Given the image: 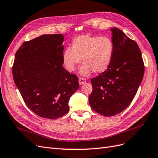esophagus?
<instances>
[{
    "mask_svg": "<svg viewBox=\"0 0 158 158\" xmlns=\"http://www.w3.org/2000/svg\"><path fill=\"white\" fill-rule=\"evenodd\" d=\"M78 82H79L80 85H83L84 84H85V82H86V80H85V78H80L79 80H78Z\"/></svg>",
    "mask_w": 158,
    "mask_h": 158,
    "instance_id": "obj_1",
    "label": "esophagus"
}]
</instances>
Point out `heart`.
Instances as JSON below:
<instances>
[{
  "instance_id": "obj_1",
  "label": "heart",
  "mask_w": 158,
  "mask_h": 158,
  "mask_svg": "<svg viewBox=\"0 0 158 158\" xmlns=\"http://www.w3.org/2000/svg\"><path fill=\"white\" fill-rule=\"evenodd\" d=\"M114 53L112 40L107 36L81 35L72 41V47L66 48L63 54L64 65L70 72L76 70L82 59L80 73L86 76L94 72L102 73L111 64Z\"/></svg>"
}]
</instances>
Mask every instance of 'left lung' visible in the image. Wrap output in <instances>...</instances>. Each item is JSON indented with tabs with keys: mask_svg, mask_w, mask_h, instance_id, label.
<instances>
[{
	"mask_svg": "<svg viewBox=\"0 0 158 158\" xmlns=\"http://www.w3.org/2000/svg\"><path fill=\"white\" fill-rule=\"evenodd\" d=\"M114 53L107 69L91 79L90 107L106 117L124 111L135 97L144 73L142 53L136 43L118 28H111Z\"/></svg>",
	"mask_w": 158,
	"mask_h": 158,
	"instance_id": "8db88e82",
	"label": "left lung"
}]
</instances>
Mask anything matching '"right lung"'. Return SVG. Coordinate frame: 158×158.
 <instances>
[{"mask_svg": "<svg viewBox=\"0 0 158 158\" xmlns=\"http://www.w3.org/2000/svg\"><path fill=\"white\" fill-rule=\"evenodd\" d=\"M64 36L42 35L25 41L15 55L14 83L26 106L43 118L55 119L69 111L78 78L63 66Z\"/></svg>", "mask_w": 158, "mask_h": 158, "instance_id": "obj_1", "label": "right lung"}]
</instances>
